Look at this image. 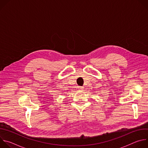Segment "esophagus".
Returning a JSON list of instances; mask_svg holds the SVG:
<instances>
[{
    "instance_id": "34e87169",
    "label": "esophagus",
    "mask_w": 148,
    "mask_h": 148,
    "mask_svg": "<svg viewBox=\"0 0 148 148\" xmlns=\"http://www.w3.org/2000/svg\"><path fill=\"white\" fill-rule=\"evenodd\" d=\"M82 89H83V87H80V86H79V87H77V90H78V91L82 90Z\"/></svg>"
}]
</instances>
